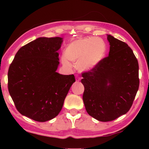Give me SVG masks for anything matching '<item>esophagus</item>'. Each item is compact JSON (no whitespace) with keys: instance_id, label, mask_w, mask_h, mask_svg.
Listing matches in <instances>:
<instances>
[{"instance_id":"obj_1","label":"esophagus","mask_w":149,"mask_h":149,"mask_svg":"<svg viewBox=\"0 0 149 149\" xmlns=\"http://www.w3.org/2000/svg\"><path fill=\"white\" fill-rule=\"evenodd\" d=\"M80 80H81L80 77H79V76H77V77H76V81H79Z\"/></svg>"}]
</instances>
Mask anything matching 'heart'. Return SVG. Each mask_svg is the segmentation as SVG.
Listing matches in <instances>:
<instances>
[{
  "label": "heart",
  "instance_id": "1",
  "mask_svg": "<svg viewBox=\"0 0 149 149\" xmlns=\"http://www.w3.org/2000/svg\"><path fill=\"white\" fill-rule=\"evenodd\" d=\"M107 45L101 38L85 37L72 41L65 50L62 63L70 66L68 60L78 64L81 71H87L97 66L107 54Z\"/></svg>",
  "mask_w": 149,
  "mask_h": 149
}]
</instances>
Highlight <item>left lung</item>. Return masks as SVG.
I'll return each instance as SVG.
<instances>
[{
  "instance_id": "8db88e82",
  "label": "left lung",
  "mask_w": 149,
  "mask_h": 149,
  "mask_svg": "<svg viewBox=\"0 0 149 149\" xmlns=\"http://www.w3.org/2000/svg\"><path fill=\"white\" fill-rule=\"evenodd\" d=\"M109 56L82 74L83 100L87 113L100 121L127 113L139 87L138 62L127 44L107 34Z\"/></svg>"
}]
</instances>
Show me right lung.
Masks as SVG:
<instances>
[{"instance_id": "right-lung-1", "label": "right lung", "mask_w": 149, "mask_h": 149, "mask_svg": "<svg viewBox=\"0 0 149 149\" xmlns=\"http://www.w3.org/2000/svg\"><path fill=\"white\" fill-rule=\"evenodd\" d=\"M61 37H40L22 47L8 71V89L22 115L45 122L56 117L62 109L74 74L56 72Z\"/></svg>"}]
</instances>
